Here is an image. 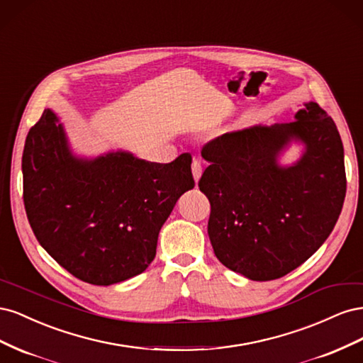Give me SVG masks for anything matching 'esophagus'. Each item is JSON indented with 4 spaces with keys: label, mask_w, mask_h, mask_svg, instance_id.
I'll use <instances>...</instances> for the list:
<instances>
[{
    "label": "esophagus",
    "mask_w": 363,
    "mask_h": 363,
    "mask_svg": "<svg viewBox=\"0 0 363 363\" xmlns=\"http://www.w3.org/2000/svg\"><path fill=\"white\" fill-rule=\"evenodd\" d=\"M192 175H194L195 183H199L200 179H201V175H203V167H201V163L199 160L192 162Z\"/></svg>",
    "instance_id": "esophagus-1"
}]
</instances>
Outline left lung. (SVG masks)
<instances>
[{"instance_id":"left-lung-1","label":"left lung","mask_w":363,"mask_h":363,"mask_svg":"<svg viewBox=\"0 0 363 363\" xmlns=\"http://www.w3.org/2000/svg\"><path fill=\"white\" fill-rule=\"evenodd\" d=\"M288 124H255L204 147L200 191L211 201L207 233L224 267L255 281L286 276L320 248L347 191L344 147L332 116L313 101ZM292 145L301 157L283 164Z\"/></svg>"}]
</instances>
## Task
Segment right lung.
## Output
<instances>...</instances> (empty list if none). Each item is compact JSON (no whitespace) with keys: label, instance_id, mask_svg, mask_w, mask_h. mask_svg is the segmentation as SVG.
Returning a JSON list of instances; mask_svg holds the SVG:
<instances>
[{"label":"right lung","instance_id":"1","mask_svg":"<svg viewBox=\"0 0 363 363\" xmlns=\"http://www.w3.org/2000/svg\"><path fill=\"white\" fill-rule=\"evenodd\" d=\"M192 159H139L125 150L75 152L59 115L45 108L26 139L24 204L39 244L72 276L96 286L144 272L160 228L194 189Z\"/></svg>","mask_w":363,"mask_h":363}]
</instances>
